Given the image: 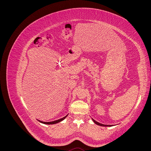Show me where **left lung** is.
Masks as SVG:
<instances>
[{"instance_id":"8db88e82","label":"left lung","mask_w":151,"mask_h":151,"mask_svg":"<svg viewBox=\"0 0 151 151\" xmlns=\"http://www.w3.org/2000/svg\"><path fill=\"white\" fill-rule=\"evenodd\" d=\"M92 120H93V121L94 122V123H96V124L98 125H99V126H102V127H112L113 126L112 125H104V124H102V123H100L96 122V120H94V119H93V118H92Z\"/></svg>"}]
</instances>
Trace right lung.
Listing matches in <instances>:
<instances>
[{
	"mask_svg": "<svg viewBox=\"0 0 151 151\" xmlns=\"http://www.w3.org/2000/svg\"><path fill=\"white\" fill-rule=\"evenodd\" d=\"M67 116H68V115H66L65 116H64L63 118H60V119H58V120H55V121H53V122H42V121H40V120H38L40 122L43 123V124L53 125V124H55V123H59V122H60L63 121Z\"/></svg>",
	"mask_w": 151,
	"mask_h": 151,
	"instance_id": "1",
	"label": "right lung"
}]
</instances>
